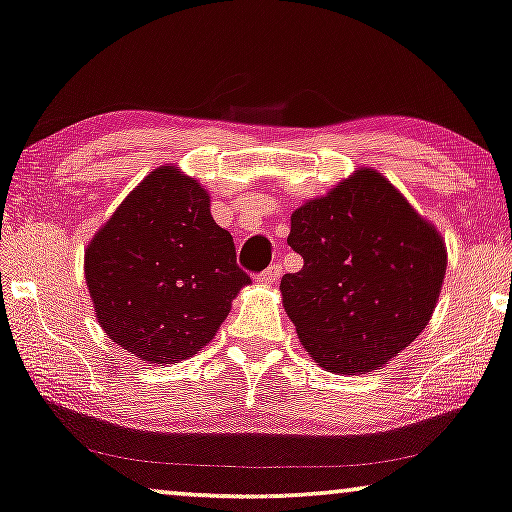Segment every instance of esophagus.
<instances>
[{"mask_svg": "<svg viewBox=\"0 0 512 512\" xmlns=\"http://www.w3.org/2000/svg\"><path fill=\"white\" fill-rule=\"evenodd\" d=\"M280 271H283V266H280V264H271L269 269L259 273L257 280H259V283H262V285H273V283H276V280L280 278Z\"/></svg>", "mask_w": 512, "mask_h": 512, "instance_id": "esophagus-1", "label": "esophagus"}]
</instances>
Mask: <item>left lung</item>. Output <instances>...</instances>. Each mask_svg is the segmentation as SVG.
<instances>
[{"mask_svg": "<svg viewBox=\"0 0 512 512\" xmlns=\"http://www.w3.org/2000/svg\"><path fill=\"white\" fill-rule=\"evenodd\" d=\"M287 243L304 269L280 280L285 313L322 369L355 376L408 348L434 313L448 250L376 169L292 213Z\"/></svg>", "mask_w": 512, "mask_h": 512, "instance_id": "obj_1", "label": "left lung"}]
</instances>
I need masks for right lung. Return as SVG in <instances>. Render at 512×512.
Instances as JSON below:
<instances>
[{"label": "right lung", "instance_id": "1", "mask_svg": "<svg viewBox=\"0 0 512 512\" xmlns=\"http://www.w3.org/2000/svg\"><path fill=\"white\" fill-rule=\"evenodd\" d=\"M85 283L106 336L164 366L211 341L250 276L204 185L157 167L88 243Z\"/></svg>", "mask_w": 512, "mask_h": 512}]
</instances>
